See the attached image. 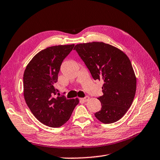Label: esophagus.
I'll use <instances>...</instances> for the list:
<instances>
[{"label":"esophagus","instance_id":"esophagus-1","mask_svg":"<svg viewBox=\"0 0 160 160\" xmlns=\"http://www.w3.org/2000/svg\"><path fill=\"white\" fill-rule=\"evenodd\" d=\"M88 99H89V97H88V96H86V97H85V98H84L82 99V101H84V102H87Z\"/></svg>","mask_w":160,"mask_h":160}]
</instances>
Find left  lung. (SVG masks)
Wrapping results in <instances>:
<instances>
[{
  "label": "left lung",
  "instance_id": "left-lung-1",
  "mask_svg": "<svg viewBox=\"0 0 160 160\" xmlns=\"http://www.w3.org/2000/svg\"><path fill=\"white\" fill-rule=\"evenodd\" d=\"M94 80H103V95L98 99L102 108L95 114L103 123L116 122L130 108L136 91V78L128 57L103 42L77 44L74 47Z\"/></svg>",
  "mask_w": 160,
  "mask_h": 160
}]
</instances>
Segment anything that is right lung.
<instances>
[{
  "label": "right lung",
  "instance_id": "1",
  "mask_svg": "<svg viewBox=\"0 0 160 160\" xmlns=\"http://www.w3.org/2000/svg\"><path fill=\"white\" fill-rule=\"evenodd\" d=\"M74 47L59 45L48 47L37 54L29 62L24 73V99L37 119L51 128H59L68 121L79 99L54 98L62 61Z\"/></svg>",
  "mask_w": 160,
  "mask_h": 160
}]
</instances>
